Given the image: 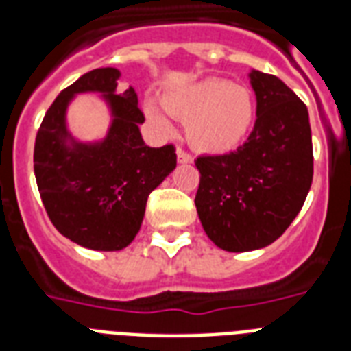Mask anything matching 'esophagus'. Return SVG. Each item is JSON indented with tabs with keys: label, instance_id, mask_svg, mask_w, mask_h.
Returning <instances> with one entry per match:
<instances>
[{
	"label": "esophagus",
	"instance_id": "esophagus-1",
	"mask_svg": "<svg viewBox=\"0 0 351 351\" xmlns=\"http://www.w3.org/2000/svg\"><path fill=\"white\" fill-rule=\"evenodd\" d=\"M176 158H178V162L180 164H193V156L187 151H184V149H176Z\"/></svg>",
	"mask_w": 351,
	"mask_h": 351
}]
</instances>
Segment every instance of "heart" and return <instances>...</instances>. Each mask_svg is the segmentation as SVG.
Instances as JSON below:
<instances>
[{"label": "heart", "instance_id": "heart-1", "mask_svg": "<svg viewBox=\"0 0 351 351\" xmlns=\"http://www.w3.org/2000/svg\"><path fill=\"white\" fill-rule=\"evenodd\" d=\"M162 106L171 117L187 123V140L200 153L226 154L244 142L255 117L251 93L224 78H204L169 90ZM147 117L164 132L171 123L153 104L145 106Z\"/></svg>", "mask_w": 351, "mask_h": 351}]
</instances>
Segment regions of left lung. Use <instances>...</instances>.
<instances>
[{"label": "left lung", "mask_w": 351, "mask_h": 351, "mask_svg": "<svg viewBox=\"0 0 351 351\" xmlns=\"http://www.w3.org/2000/svg\"><path fill=\"white\" fill-rule=\"evenodd\" d=\"M253 131L237 151L195 160V206L213 244L240 253L266 247L288 230L313 180V145L304 101L273 74L251 71Z\"/></svg>", "instance_id": "8db88e82"}]
</instances>
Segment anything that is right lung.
Returning <instances> with one entry per match:
<instances>
[{
	"label": "right lung",
	"mask_w": 351,
	"mask_h": 351,
	"mask_svg": "<svg viewBox=\"0 0 351 351\" xmlns=\"http://www.w3.org/2000/svg\"><path fill=\"white\" fill-rule=\"evenodd\" d=\"M120 71L85 73L52 101L34 143V175L49 219L63 237L96 251L131 244L154 187L176 167L175 145L149 147L140 134L143 112L132 87L117 95ZM78 92H101L113 112L106 140L76 143L64 112Z\"/></svg>",
	"instance_id": "add662e5"
}]
</instances>
